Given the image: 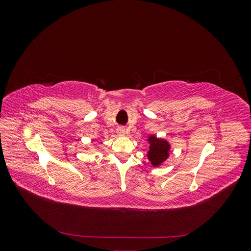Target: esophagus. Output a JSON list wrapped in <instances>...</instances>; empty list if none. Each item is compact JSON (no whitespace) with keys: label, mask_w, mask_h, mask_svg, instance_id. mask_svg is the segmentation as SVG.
Instances as JSON below:
<instances>
[{"label":"esophagus","mask_w":251,"mask_h":251,"mask_svg":"<svg viewBox=\"0 0 251 251\" xmlns=\"http://www.w3.org/2000/svg\"><path fill=\"white\" fill-rule=\"evenodd\" d=\"M117 134H118L119 136H126V128H125V127H118V128H117Z\"/></svg>","instance_id":"obj_1"}]
</instances>
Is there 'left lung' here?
I'll list each match as a JSON object with an SVG mask.
<instances>
[{
	"label": "left lung",
	"instance_id": "1",
	"mask_svg": "<svg viewBox=\"0 0 251 251\" xmlns=\"http://www.w3.org/2000/svg\"><path fill=\"white\" fill-rule=\"evenodd\" d=\"M149 142V151L147 157L151 166H161L170 157L171 143L163 138H158L156 135H150L147 139Z\"/></svg>",
	"mask_w": 251,
	"mask_h": 251
}]
</instances>
